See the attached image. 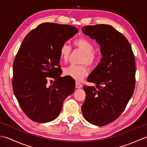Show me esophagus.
I'll use <instances>...</instances> for the list:
<instances>
[{
	"mask_svg": "<svg viewBox=\"0 0 147 147\" xmlns=\"http://www.w3.org/2000/svg\"><path fill=\"white\" fill-rule=\"evenodd\" d=\"M82 87V85L78 82H76V88H80Z\"/></svg>",
	"mask_w": 147,
	"mask_h": 147,
	"instance_id": "34e87169",
	"label": "esophagus"
}]
</instances>
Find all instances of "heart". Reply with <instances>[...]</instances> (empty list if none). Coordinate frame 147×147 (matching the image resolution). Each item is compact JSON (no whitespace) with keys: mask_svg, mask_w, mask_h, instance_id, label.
Listing matches in <instances>:
<instances>
[{"mask_svg":"<svg viewBox=\"0 0 147 147\" xmlns=\"http://www.w3.org/2000/svg\"><path fill=\"white\" fill-rule=\"evenodd\" d=\"M73 45L76 49L83 52L81 59V65H71L64 69V73L67 76L73 78L76 81H82L88 74L87 64L90 67H93L97 64L100 56L94 51L95 45L85 37H78L74 40ZM71 52V47L67 43L62 44L59 51L60 57L64 62H67Z\"/></svg>","mask_w":147,"mask_h":147,"instance_id":"b5f03b06","label":"heart"}]
</instances>
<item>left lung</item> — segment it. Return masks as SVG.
<instances>
[{"label":"left lung","mask_w":147,"mask_h":147,"mask_svg":"<svg viewBox=\"0 0 147 147\" xmlns=\"http://www.w3.org/2000/svg\"><path fill=\"white\" fill-rule=\"evenodd\" d=\"M83 32L100 45L103 57L87 80L95 86H84L82 110L89 123L104 126L123 113L135 86V55L123 34L108 24L88 25Z\"/></svg>","instance_id":"1"}]
</instances>
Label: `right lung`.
Here are the masks:
<instances>
[{"label":"right lung","mask_w":147,"mask_h":147,"mask_svg":"<svg viewBox=\"0 0 147 147\" xmlns=\"http://www.w3.org/2000/svg\"><path fill=\"white\" fill-rule=\"evenodd\" d=\"M78 32L77 28L53 23L39 24L25 36L13 62L12 89L22 111L30 119L47 123L60 114L75 81L61 77L59 51ZM55 81L51 86L48 80Z\"/></svg>","instance_id":"right-lung-1"}]
</instances>
